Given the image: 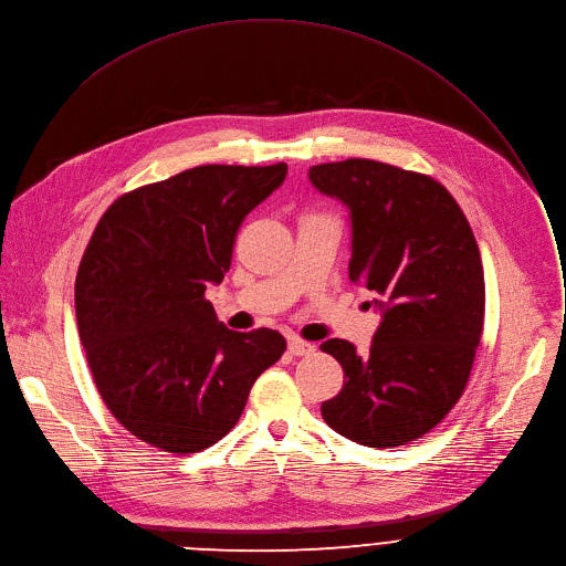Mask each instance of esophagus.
Returning <instances> with one entry per match:
<instances>
[{"label": "esophagus", "instance_id": "1", "mask_svg": "<svg viewBox=\"0 0 566 566\" xmlns=\"http://www.w3.org/2000/svg\"><path fill=\"white\" fill-rule=\"evenodd\" d=\"M316 349L314 343H306L302 338H289V352L293 356H304V354H312Z\"/></svg>", "mask_w": 566, "mask_h": 566}]
</instances>
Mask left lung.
Wrapping results in <instances>:
<instances>
[{
    "instance_id": "obj_1",
    "label": "left lung",
    "mask_w": 566,
    "mask_h": 566,
    "mask_svg": "<svg viewBox=\"0 0 566 566\" xmlns=\"http://www.w3.org/2000/svg\"><path fill=\"white\" fill-rule=\"evenodd\" d=\"M310 180L349 208V280L381 295L384 321L368 354L321 345L345 373L323 420L366 447L429 433L465 392L483 334L485 280L474 232L431 176L377 160L316 165Z\"/></svg>"
}]
</instances>
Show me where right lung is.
<instances>
[{
  "instance_id": "right-lung-1",
  "label": "right lung",
  "mask_w": 566,
  "mask_h": 566,
  "mask_svg": "<svg viewBox=\"0 0 566 566\" xmlns=\"http://www.w3.org/2000/svg\"><path fill=\"white\" fill-rule=\"evenodd\" d=\"M284 178V163L193 167L98 219L76 273L78 336L101 399L142 442L176 455L212 447L284 354L280 332H232L205 300L245 214Z\"/></svg>"
}]
</instances>
